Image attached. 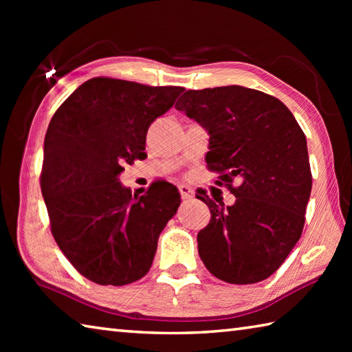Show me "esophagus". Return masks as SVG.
I'll return each mask as SVG.
<instances>
[{"instance_id":"34e87169","label":"esophagus","mask_w":352,"mask_h":352,"mask_svg":"<svg viewBox=\"0 0 352 352\" xmlns=\"http://www.w3.org/2000/svg\"><path fill=\"white\" fill-rule=\"evenodd\" d=\"M178 190H180L183 200H189L194 197V189L188 186V184H182V186H178Z\"/></svg>"}]
</instances>
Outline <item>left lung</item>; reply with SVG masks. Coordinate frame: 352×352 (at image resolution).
<instances>
[{
  "label": "left lung",
  "mask_w": 352,
  "mask_h": 352,
  "mask_svg": "<svg viewBox=\"0 0 352 352\" xmlns=\"http://www.w3.org/2000/svg\"><path fill=\"white\" fill-rule=\"evenodd\" d=\"M175 109L210 135L208 168L236 197L231 206L197 197L211 211L197 234L200 259L230 284L269 278L305 226L312 189L305 133L281 100L239 85L188 90Z\"/></svg>",
  "instance_id": "1"
}]
</instances>
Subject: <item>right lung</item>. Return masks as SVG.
I'll list each match as a JSON object with an SVG mask.
<instances>
[{"instance_id": "1", "label": "right lung", "mask_w": 352, "mask_h": 352, "mask_svg": "<svg viewBox=\"0 0 352 352\" xmlns=\"http://www.w3.org/2000/svg\"><path fill=\"white\" fill-rule=\"evenodd\" d=\"M183 90L94 77L51 119L41 194L57 245L93 283L126 285L144 276L180 206L174 184L158 182L132 195L119 175L126 163L147 157L148 127Z\"/></svg>"}]
</instances>
